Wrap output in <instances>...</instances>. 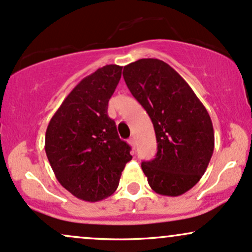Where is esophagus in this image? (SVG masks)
Listing matches in <instances>:
<instances>
[{
  "label": "esophagus",
  "instance_id": "1",
  "mask_svg": "<svg viewBox=\"0 0 252 252\" xmlns=\"http://www.w3.org/2000/svg\"><path fill=\"white\" fill-rule=\"evenodd\" d=\"M128 142L130 143V146H131L132 148H135V138H134V137H130Z\"/></svg>",
  "mask_w": 252,
  "mask_h": 252
}]
</instances>
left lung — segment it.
I'll return each mask as SVG.
<instances>
[{"mask_svg": "<svg viewBox=\"0 0 252 252\" xmlns=\"http://www.w3.org/2000/svg\"><path fill=\"white\" fill-rule=\"evenodd\" d=\"M126 86L148 112L158 153L143 173L158 194L178 196L198 184L215 149L211 117L185 79L168 63L140 59L124 66Z\"/></svg>", "mask_w": 252, "mask_h": 252, "instance_id": "8db88e82", "label": "left lung"}]
</instances>
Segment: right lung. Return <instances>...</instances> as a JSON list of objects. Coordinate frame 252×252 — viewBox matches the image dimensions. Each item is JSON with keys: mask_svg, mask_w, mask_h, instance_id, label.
I'll return each instance as SVG.
<instances>
[{"mask_svg": "<svg viewBox=\"0 0 252 252\" xmlns=\"http://www.w3.org/2000/svg\"><path fill=\"white\" fill-rule=\"evenodd\" d=\"M122 66L106 65L85 77L51 118L45 137L48 161L60 185L84 201H99L117 189L130 146L108 116V103Z\"/></svg>", "mask_w": 252, "mask_h": 252, "instance_id": "1", "label": "right lung"}]
</instances>
